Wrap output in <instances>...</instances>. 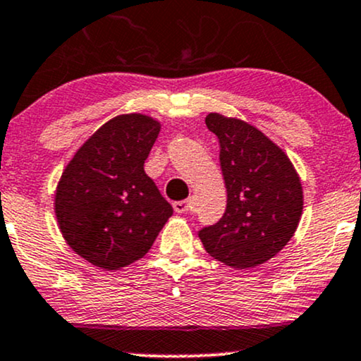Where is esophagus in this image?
Listing matches in <instances>:
<instances>
[{"instance_id": "esophagus-1", "label": "esophagus", "mask_w": 361, "mask_h": 361, "mask_svg": "<svg viewBox=\"0 0 361 361\" xmlns=\"http://www.w3.org/2000/svg\"><path fill=\"white\" fill-rule=\"evenodd\" d=\"M173 208H175L176 214H185V212L192 210V200H180V202L173 203Z\"/></svg>"}]
</instances>
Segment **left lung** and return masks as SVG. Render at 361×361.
<instances>
[{"label": "left lung", "instance_id": "8db88e82", "mask_svg": "<svg viewBox=\"0 0 361 361\" xmlns=\"http://www.w3.org/2000/svg\"><path fill=\"white\" fill-rule=\"evenodd\" d=\"M205 124L219 137L227 208L198 237L220 262L255 267L274 257L296 232L301 181L284 151L254 126L216 112L205 117Z\"/></svg>", "mask_w": 361, "mask_h": 361}]
</instances>
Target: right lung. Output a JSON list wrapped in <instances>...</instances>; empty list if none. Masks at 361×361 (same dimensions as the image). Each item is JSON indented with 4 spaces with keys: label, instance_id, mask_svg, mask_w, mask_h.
Instances as JSON below:
<instances>
[{
    "label": "right lung",
    "instance_id": "right-lung-1",
    "mask_svg": "<svg viewBox=\"0 0 361 361\" xmlns=\"http://www.w3.org/2000/svg\"><path fill=\"white\" fill-rule=\"evenodd\" d=\"M159 123L142 114L107 121L67 164L55 195L60 232L73 252L116 271L141 259L173 208L145 173Z\"/></svg>",
    "mask_w": 361,
    "mask_h": 361
}]
</instances>
